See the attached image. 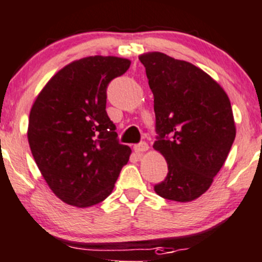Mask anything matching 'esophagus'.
<instances>
[{
	"label": "esophagus",
	"mask_w": 262,
	"mask_h": 262,
	"mask_svg": "<svg viewBox=\"0 0 262 262\" xmlns=\"http://www.w3.org/2000/svg\"><path fill=\"white\" fill-rule=\"evenodd\" d=\"M134 150L136 154H143L148 150V145L146 142H141V143H137V145L134 146Z\"/></svg>",
	"instance_id": "obj_1"
}]
</instances>
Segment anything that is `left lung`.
I'll use <instances>...</instances> for the list:
<instances>
[{
	"label": "left lung",
	"mask_w": 262,
	"mask_h": 262,
	"mask_svg": "<svg viewBox=\"0 0 262 262\" xmlns=\"http://www.w3.org/2000/svg\"><path fill=\"white\" fill-rule=\"evenodd\" d=\"M154 94V148L165 157L168 172L155 192L190 202L209 190L227 159L236 126L230 98L201 69L162 52L139 56Z\"/></svg>",
	"instance_id": "1"
}]
</instances>
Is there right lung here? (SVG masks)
<instances>
[{
	"mask_svg": "<svg viewBox=\"0 0 262 262\" xmlns=\"http://www.w3.org/2000/svg\"><path fill=\"white\" fill-rule=\"evenodd\" d=\"M130 64L116 56L76 60L50 78L31 107V152L64 204L85 209L102 202L130 159L131 148L117 141L106 112L108 82Z\"/></svg>",
	"mask_w": 262,
	"mask_h": 262,
	"instance_id": "1",
	"label": "right lung"
}]
</instances>
